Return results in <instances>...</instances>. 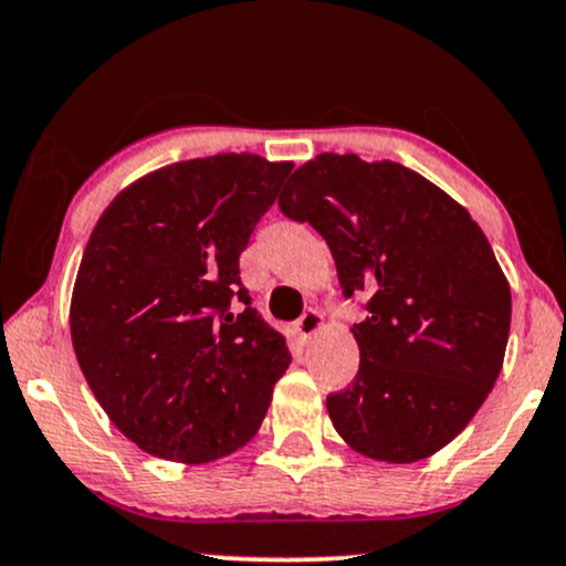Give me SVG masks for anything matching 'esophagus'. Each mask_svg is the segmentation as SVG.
Segmentation results:
<instances>
[{
    "mask_svg": "<svg viewBox=\"0 0 566 566\" xmlns=\"http://www.w3.org/2000/svg\"><path fill=\"white\" fill-rule=\"evenodd\" d=\"M321 326H324V316H321L316 307H307V311L303 313V318L297 321L295 332H297L300 339L305 342V339H311V336L316 332H321Z\"/></svg>",
    "mask_w": 566,
    "mask_h": 566,
    "instance_id": "esophagus-1",
    "label": "esophagus"
}]
</instances>
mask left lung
<instances>
[{"mask_svg": "<svg viewBox=\"0 0 566 566\" xmlns=\"http://www.w3.org/2000/svg\"><path fill=\"white\" fill-rule=\"evenodd\" d=\"M279 209L326 240L345 297H370L357 376L326 397L336 433L378 462L436 454L504 366L512 292L483 230L418 171L355 154L303 164Z\"/></svg>", "mask_w": 566, "mask_h": 566, "instance_id": "1", "label": "left lung"}]
</instances>
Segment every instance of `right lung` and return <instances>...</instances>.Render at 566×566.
Returning a JSON list of instances; mask_svg holds the SVG:
<instances>
[{
  "instance_id": "right-lung-1",
  "label": "right lung",
  "mask_w": 566,
  "mask_h": 566,
  "mask_svg": "<svg viewBox=\"0 0 566 566\" xmlns=\"http://www.w3.org/2000/svg\"><path fill=\"white\" fill-rule=\"evenodd\" d=\"M290 171L255 154L177 161L127 185L93 227L70 334L93 397L143 452L203 464L266 418L292 357L250 307L240 253Z\"/></svg>"
}]
</instances>
